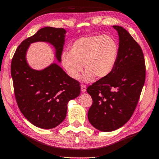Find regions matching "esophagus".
Listing matches in <instances>:
<instances>
[{"label":"esophagus","mask_w":159,"mask_h":159,"mask_svg":"<svg viewBox=\"0 0 159 159\" xmlns=\"http://www.w3.org/2000/svg\"><path fill=\"white\" fill-rule=\"evenodd\" d=\"M86 90H87L86 86L84 84H82L81 85V91L82 92V93H84V92H86Z\"/></svg>","instance_id":"1"}]
</instances>
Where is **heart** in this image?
Instances as JSON below:
<instances>
[{"instance_id": "heart-1", "label": "heart", "mask_w": 159, "mask_h": 159, "mask_svg": "<svg viewBox=\"0 0 159 159\" xmlns=\"http://www.w3.org/2000/svg\"><path fill=\"white\" fill-rule=\"evenodd\" d=\"M118 57V45L112 36L93 35L77 39L70 45V52L61 54V64L71 78L77 80L86 70L83 80L91 82L111 74Z\"/></svg>"}]
</instances>
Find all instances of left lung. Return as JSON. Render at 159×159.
I'll use <instances>...</instances> for the list:
<instances>
[{
  "mask_svg": "<svg viewBox=\"0 0 159 159\" xmlns=\"http://www.w3.org/2000/svg\"><path fill=\"white\" fill-rule=\"evenodd\" d=\"M119 36L118 60L108 77L87 89L93 99L88 111L91 125L103 132L122 127L136 107L146 79L143 53L123 27L113 26Z\"/></svg>",
  "mask_w": 159,
  "mask_h": 159,
  "instance_id": "left-lung-1",
  "label": "left lung"
}]
</instances>
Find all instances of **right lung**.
I'll use <instances>...</instances> for the list:
<instances>
[{
  "label": "right lung",
  "instance_id": "add662e5",
  "mask_svg": "<svg viewBox=\"0 0 159 159\" xmlns=\"http://www.w3.org/2000/svg\"><path fill=\"white\" fill-rule=\"evenodd\" d=\"M66 30L44 27L18 46L11 61V72L16 100L20 112L36 127L51 129L66 118L69 101L80 95L79 82L71 78L56 63L36 70L29 65L26 53L31 43H49L61 62Z\"/></svg>",
  "mask_w": 159,
  "mask_h": 159
}]
</instances>
